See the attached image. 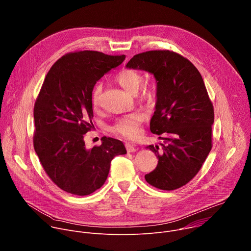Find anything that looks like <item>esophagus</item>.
<instances>
[{"mask_svg":"<svg viewBox=\"0 0 251 251\" xmlns=\"http://www.w3.org/2000/svg\"><path fill=\"white\" fill-rule=\"evenodd\" d=\"M125 147H126L127 152H129V153H132V152H136V151H137V148H136L133 144H131V143H126Z\"/></svg>","mask_w":251,"mask_h":251,"instance_id":"34e87169","label":"esophagus"}]
</instances>
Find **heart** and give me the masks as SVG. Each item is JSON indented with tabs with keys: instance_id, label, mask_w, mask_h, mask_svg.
<instances>
[{
	"instance_id": "obj_1",
	"label": "heart",
	"mask_w": 251,
	"mask_h": 251,
	"mask_svg": "<svg viewBox=\"0 0 251 251\" xmlns=\"http://www.w3.org/2000/svg\"><path fill=\"white\" fill-rule=\"evenodd\" d=\"M117 82L129 93L134 94L138 91L142 81L143 76L139 71L132 68H124L116 75ZM156 95V86L154 84L148 83L144 85L141 91V99L144 101H151ZM102 96V85L97 83L91 92V101L94 107H99L101 104ZM143 117L139 113H130L119 117L114 124L111 126L110 130L112 133L128 138L135 139L141 133V123Z\"/></svg>"
}]
</instances>
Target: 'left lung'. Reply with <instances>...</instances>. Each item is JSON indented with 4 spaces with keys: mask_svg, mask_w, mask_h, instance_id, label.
<instances>
[{
    "mask_svg": "<svg viewBox=\"0 0 251 251\" xmlns=\"http://www.w3.org/2000/svg\"><path fill=\"white\" fill-rule=\"evenodd\" d=\"M153 74L157 80L156 110L150 122L153 134L165 141L150 145L158 158L147 183L173 191L187 185L199 173L212 147L213 106L198 68L172 50H150L134 55L126 65Z\"/></svg>",
    "mask_w": 251,
    "mask_h": 251,
    "instance_id": "left-lung-1",
    "label": "left lung"
}]
</instances>
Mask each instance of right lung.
I'll return each instance as SVG.
<instances>
[{
    "instance_id": "obj_1",
    "label": "right lung",
    "mask_w": 251,
    "mask_h": 251,
    "mask_svg": "<svg viewBox=\"0 0 251 251\" xmlns=\"http://www.w3.org/2000/svg\"><path fill=\"white\" fill-rule=\"evenodd\" d=\"M125 55L100 51L68 52L50 67L33 107V148L50 180L62 191L87 196L108 176L110 163L126 154L119 140L102 137V144L85 148L84 135L91 131V92Z\"/></svg>"
}]
</instances>
